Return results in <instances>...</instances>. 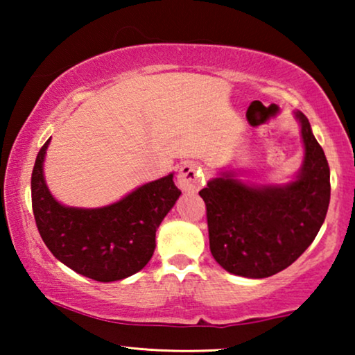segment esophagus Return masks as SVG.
Segmentation results:
<instances>
[{
	"label": "esophagus",
	"mask_w": 355,
	"mask_h": 355,
	"mask_svg": "<svg viewBox=\"0 0 355 355\" xmlns=\"http://www.w3.org/2000/svg\"><path fill=\"white\" fill-rule=\"evenodd\" d=\"M207 181V173L200 168V164L187 162L179 168L178 174V184L182 191L193 192L198 191Z\"/></svg>",
	"instance_id": "esophagus-1"
}]
</instances>
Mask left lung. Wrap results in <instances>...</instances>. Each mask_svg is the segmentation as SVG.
<instances>
[{
	"label": "left lung",
	"instance_id": "1",
	"mask_svg": "<svg viewBox=\"0 0 355 355\" xmlns=\"http://www.w3.org/2000/svg\"><path fill=\"white\" fill-rule=\"evenodd\" d=\"M304 163L293 182L249 186L234 173L208 181L207 205L213 259L244 278H268L293 265L312 244L329 205V166L304 113L297 111Z\"/></svg>",
	"mask_w": 355,
	"mask_h": 355
}]
</instances>
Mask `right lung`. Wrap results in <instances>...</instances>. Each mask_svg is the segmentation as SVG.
<instances>
[{
  "instance_id": "add662e5",
  "label": "right lung",
  "mask_w": 355,
  "mask_h": 355,
  "mask_svg": "<svg viewBox=\"0 0 355 355\" xmlns=\"http://www.w3.org/2000/svg\"><path fill=\"white\" fill-rule=\"evenodd\" d=\"M50 139L32 171V208L43 242L61 263L87 278L111 283L137 273L155 252V236L181 191L173 174L144 184L101 208L64 207L48 191L43 162Z\"/></svg>"
}]
</instances>
